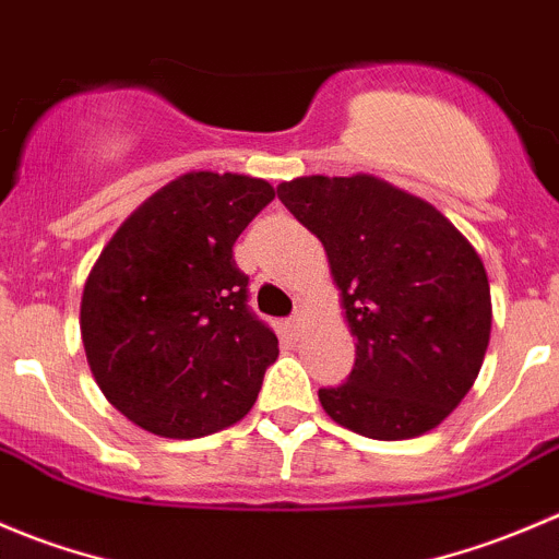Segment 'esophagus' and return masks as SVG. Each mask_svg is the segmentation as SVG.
Here are the masks:
<instances>
[{
	"mask_svg": "<svg viewBox=\"0 0 559 559\" xmlns=\"http://www.w3.org/2000/svg\"><path fill=\"white\" fill-rule=\"evenodd\" d=\"M285 329H287V334L290 336H298L304 331V323H301V318H298V314H293V318H287L285 320Z\"/></svg>",
	"mask_w": 559,
	"mask_h": 559,
	"instance_id": "obj_1",
	"label": "esophagus"
}]
</instances>
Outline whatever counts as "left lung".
I'll return each mask as SVG.
<instances>
[{"label":"left lung","instance_id":"obj_1","mask_svg":"<svg viewBox=\"0 0 559 559\" xmlns=\"http://www.w3.org/2000/svg\"><path fill=\"white\" fill-rule=\"evenodd\" d=\"M280 201L329 255L356 364L320 405L372 440L438 427L473 389L491 329L484 263L432 203L374 176H301Z\"/></svg>","mask_w":559,"mask_h":559}]
</instances>
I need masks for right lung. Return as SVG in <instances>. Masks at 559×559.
<instances>
[{"label":"right lung","instance_id":"1","mask_svg":"<svg viewBox=\"0 0 559 559\" xmlns=\"http://www.w3.org/2000/svg\"><path fill=\"white\" fill-rule=\"evenodd\" d=\"M274 187L198 170L154 192L105 245L81 298L86 361L105 400L159 438L247 416L277 336L252 312L234 245Z\"/></svg>","mask_w":559,"mask_h":559}]
</instances>
